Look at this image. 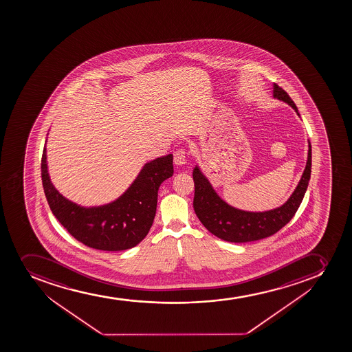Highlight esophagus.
Masks as SVG:
<instances>
[{
	"instance_id": "1",
	"label": "esophagus",
	"mask_w": 352,
	"mask_h": 352,
	"mask_svg": "<svg viewBox=\"0 0 352 352\" xmlns=\"http://www.w3.org/2000/svg\"><path fill=\"white\" fill-rule=\"evenodd\" d=\"M174 164L178 165V166H182L187 163V158H186V151L184 149H179L177 151H174Z\"/></svg>"
}]
</instances>
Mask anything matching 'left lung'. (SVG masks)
I'll use <instances>...</instances> for the list:
<instances>
[{
	"mask_svg": "<svg viewBox=\"0 0 352 352\" xmlns=\"http://www.w3.org/2000/svg\"><path fill=\"white\" fill-rule=\"evenodd\" d=\"M273 96L290 105L300 116L296 104L287 91L276 84L273 86ZM311 165L312 150L309 141L307 166L296 189L283 206L264 212L243 211L227 204L220 199L209 180L196 165L192 170V179L195 184L194 210L196 216L199 217V221L210 233L227 242L244 243L271 236L285 226L300 208L310 182Z\"/></svg>",
	"mask_w": 352,
	"mask_h": 352,
	"instance_id": "8db88e82",
	"label": "left lung"
}]
</instances>
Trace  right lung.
<instances>
[{
	"mask_svg": "<svg viewBox=\"0 0 352 352\" xmlns=\"http://www.w3.org/2000/svg\"><path fill=\"white\" fill-rule=\"evenodd\" d=\"M45 151V146L41 177L45 197L54 216L76 240L98 250L122 251L135 247L146 236L156 214L158 188L173 175V155L144 164L129 188L113 202L84 208L54 187Z\"/></svg>",
	"mask_w": 352,
	"mask_h": 352,
	"instance_id": "add662e5",
	"label": "right lung"
}]
</instances>
